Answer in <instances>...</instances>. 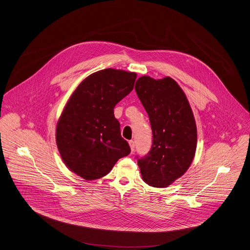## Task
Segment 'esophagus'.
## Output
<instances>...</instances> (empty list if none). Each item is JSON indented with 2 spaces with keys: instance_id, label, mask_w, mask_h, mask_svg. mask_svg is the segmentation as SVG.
<instances>
[{
  "instance_id": "esophagus-1",
  "label": "esophagus",
  "mask_w": 250,
  "mask_h": 250,
  "mask_svg": "<svg viewBox=\"0 0 250 250\" xmlns=\"http://www.w3.org/2000/svg\"><path fill=\"white\" fill-rule=\"evenodd\" d=\"M129 146H130V149H131V152H134V150H135L134 141H129Z\"/></svg>"
}]
</instances>
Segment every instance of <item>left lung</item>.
<instances>
[{
  "instance_id": "8db88e82",
  "label": "left lung",
  "mask_w": 250,
  "mask_h": 250,
  "mask_svg": "<svg viewBox=\"0 0 250 250\" xmlns=\"http://www.w3.org/2000/svg\"><path fill=\"white\" fill-rule=\"evenodd\" d=\"M135 90L148 114L153 135L150 151L138 159V166L147 185L167 188L187 172L195 156L197 127L192 109L172 78L142 76Z\"/></svg>"
}]
</instances>
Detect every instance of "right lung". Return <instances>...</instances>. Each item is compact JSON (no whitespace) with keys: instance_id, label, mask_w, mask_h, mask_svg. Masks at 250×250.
<instances>
[{"instance_id":"right-lung-1","label":"right lung","mask_w":250,"mask_h":250,"mask_svg":"<svg viewBox=\"0 0 250 250\" xmlns=\"http://www.w3.org/2000/svg\"><path fill=\"white\" fill-rule=\"evenodd\" d=\"M137 74L106 68L85 78L66 103L58 121L56 143L64 165L86 181L110 172L130 153L114 116L116 104L128 95Z\"/></svg>"}]
</instances>
